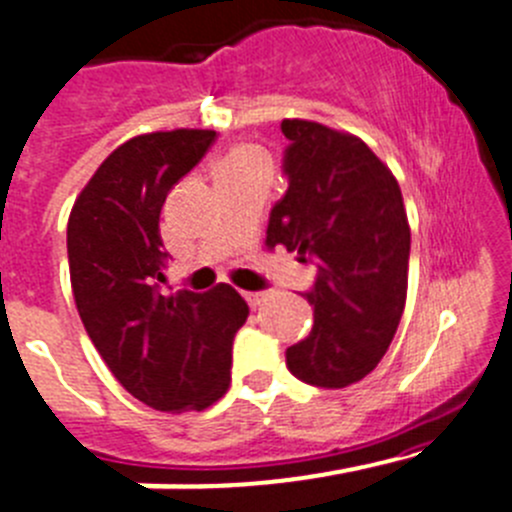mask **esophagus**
<instances>
[{
  "label": "esophagus",
  "instance_id": "1",
  "mask_svg": "<svg viewBox=\"0 0 512 512\" xmlns=\"http://www.w3.org/2000/svg\"><path fill=\"white\" fill-rule=\"evenodd\" d=\"M245 300L250 303V308H257L267 300V293H245Z\"/></svg>",
  "mask_w": 512,
  "mask_h": 512
}]
</instances>
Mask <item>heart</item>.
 Segmentation results:
<instances>
[{
    "label": "heart",
    "instance_id": "obj_1",
    "mask_svg": "<svg viewBox=\"0 0 512 512\" xmlns=\"http://www.w3.org/2000/svg\"><path fill=\"white\" fill-rule=\"evenodd\" d=\"M250 166H270L265 151L255 146H242L237 148L234 154H229V159L219 166V174H227V171H240L250 169Z\"/></svg>",
    "mask_w": 512,
    "mask_h": 512
}]
</instances>
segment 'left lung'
<instances>
[{
    "instance_id": "obj_1",
    "label": "left lung",
    "mask_w": 512,
    "mask_h": 512,
    "mask_svg": "<svg viewBox=\"0 0 512 512\" xmlns=\"http://www.w3.org/2000/svg\"><path fill=\"white\" fill-rule=\"evenodd\" d=\"M280 128L288 191L270 212L267 245L318 267L303 293L313 328L285 361L305 384L343 389L376 369L404 313L412 242L404 199L361 138L300 118Z\"/></svg>"
}]
</instances>
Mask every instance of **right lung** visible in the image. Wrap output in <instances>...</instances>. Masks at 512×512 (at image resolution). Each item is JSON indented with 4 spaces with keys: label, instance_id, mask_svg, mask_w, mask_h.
Here are the masks:
<instances>
[{
    "label": "right lung",
    "instance_id": "obj_1",
    "mask_svg": "<svg viewBox=\"0 0 512 512\" xmlns=\"http://www.w3.org/2000/svg\"><path fill=\"white\" fill-rule=\"evenodd\" d=\"M214 138L197 128L131 138L70 212V283L85 331L118 384L159 412H199L227 391L234 333L250 313L224 283L209 293L161 285L171 257L161 207Z\"/></svg>",
    "mask_w": 512,
    "mask_h": 512
}]
</instances>
